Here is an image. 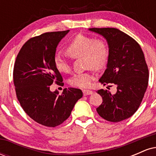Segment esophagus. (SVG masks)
<instances>
[{
  "label": "esophagus",
  "instance_id": "obj_1",
  "mask_svg": "<svg viewBox=\"0 0 156 156\" xmlns=\"http://www.w3.org/2000/svg\"><path fill=\"white\" fill-rule=\"evenodd\" d=\"M92 93H93V92L91 90H87V89H84V90H83V94L84 96L89 95V94H92Z\"/></svg>",
  "mask_w": 156,
  "mask_h": 156
}]
</instances>
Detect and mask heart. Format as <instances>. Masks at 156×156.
I'll return each mask as SVG.
<instances>
[{
	"label": "heart",
	"instance_id": "b5f03b06",
	"mask_svg": "<svg viewBox=\"0 0 156 156\" xmlns=\"http://www.w3.org/2000/svg\"><path fill=\"white\" fill-rule=\"evenodd\" d=\"M66 51L73 58H83L84 67L89 68L86 72L77 73L69 79L71 86L87 88L95 78L94 69H101L106 65L108 59L109 48L103 38H94L91 36L76 35L66 46ZM54 66L60 73H69L71 70L69 60L61 53L54 56Z\"/></svg>",
	"mask_w": 156,
	"mask_h": 156
}]
</instances>
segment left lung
<instances>
[{
	"instance_id": "1",
	"label": "left lung",
	"mask_w": 156,
	"mask_h": 156,
	"mask_svg": "<svg viewBox=\"0 0 156 156\" xmlns=\"http://www.w3.org/2000/svg\"><path fill=\"white\" fill-rule=\"evenodd\" d=\"M89 30L103 36L108 44L107 68L99 81L104 86L116 84L117 89L114 94L103 89L98 90L103 103L96 110L105 120L122 121L136 112L147 88L149 70L144 53L135 39L117 28Z\"/></svg>"
}]
</instances>
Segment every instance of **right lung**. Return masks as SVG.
Instances as JSON below:
<instances>
[{
	"label": "right lung",
	"instance_id": "right-lung-1",
	"mask_svg": "<svg viewBox=\"0 0 156 156\" xmlns=\"http://www.w3.org/2000/svg\"><path fill=\"white\" fill-rule=\"evenodd\" d=\"M69 31L47 32L28 39L14 66V84L21 107L32 119L46 127L63 123L83 96L79 89L66 88L61 95L50 90L53 82L64 84L53 60L57 45Z\"/></svg>",
	"mask_w": 156,
	"mask_h": 156
}]
</instances>
